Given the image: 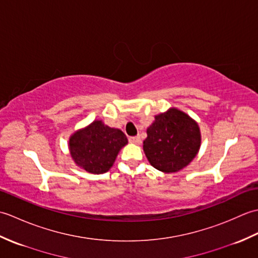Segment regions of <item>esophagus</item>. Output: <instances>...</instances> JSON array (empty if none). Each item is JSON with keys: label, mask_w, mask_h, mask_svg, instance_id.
I'll return each instance as SVG.
<instances>
[{"label": "esophagus", "mask_w": 258, "mask_h": 258, "mask_svg": "<svg viewBox=\"0 0 258 258\" xmlns=\"http://www.w3.org/2000/svg\"><path fill=\"white\" fill-rule=\"evenodd\" d=\"M128 141H130V143H132V144H141L140 136H131V138H128Z\"/></svg>", "instance_id": "esophagus-1"}]
</instances>
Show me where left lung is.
<instances>
[{
	"label": "left lung",
	"mask_w": 258,
	"mask_h": 258,
	"mask_svg": "<svg viewBox=\"0 0 258 258\" xmlns=\"http://www.w3.org/2000/svg\"><path fill=\"white\" fill-rule=\"evenodd\" d=\"M143 150L153 167L164 173H175L187 166L201 146L197 123L177 108L155 116L147 128Z\"/></svg>",
	"instance_id": "left-lung-1"
}]
</instances>
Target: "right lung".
I'll list each match as a JSON object with an SVG mask.
<instances>
[{"mask_svg": "<svg viewBox=\"0 0 258 258\" xmlns=\"http://www.w3.org/2000/svg\"><path fill=\"white\" fill-rule=\"evenodd\" d=\"M126 144L127 138L122 131L94 120L71 136L69 147L76 165L92 174H103L113 166Z\"/></svg>", "mask_w": 258, "mask_h": 258, "instance_id": "right-lung-1", "label": "right lung"}]
</instances>
